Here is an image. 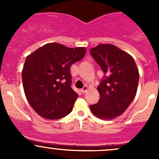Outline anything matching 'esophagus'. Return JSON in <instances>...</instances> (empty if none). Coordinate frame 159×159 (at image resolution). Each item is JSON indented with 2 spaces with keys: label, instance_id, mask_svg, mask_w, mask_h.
Instances as JSON below:
<instances>
[{
  "label": "esophagus",
  "instance_id": "obj_1",
  "mask_svg": "<svg viewBox=\"0 0 159 159\" xmlns=\"http://www.w3.org/2000/svg\"><path fill=\"white\" fill-rule=\"evenodd\" d=\"M87 90H88V86L87 85H84V87H83L82 89H81V91L82 93H85L86 91H87Z\"/></svg>",
  "mask_w": 159,
  "mask_h": 159
}]
</instances>
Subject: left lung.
<instances>
[{
    "label": "left lung",
    "mask_w": 159,
    "mask_h": 159,
    "mask_svg": "<svg viewBox=\"0 0 159 159\" xmlns=\"http://www.w3.org/2000/svg\"><path fill=\"white\" fill-rule=\"evenodd\" d=\"M90 54L105 74L98 87V102L90 105L98 118L111 120L120 116L132 102L137 92L139 73L134 58L111 44H101Z\"/></svg>",
    "instance_id": "obj_1"
}]
</instances>
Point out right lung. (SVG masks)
Returning <instances> with one entry per match:
<instances>
[{
    "label": "right lung",
    "instance_id": "right-lung-1",
    "mask_svg": "<svg viewBox=\"0 0 159 159\" xmlns=\"http://www.w3.org/2000/svg\"><path fill=\"white\" fill-rule=\"evenodd\" d=\"M85 48L48 43L26 57L22 81L28 103L40 116L59 119L70 113L78 94L70 87L72 64L85 55Z\"/></svg>",
    "mask_w": 159,
    "mask_h": 159
}]
</instances>
